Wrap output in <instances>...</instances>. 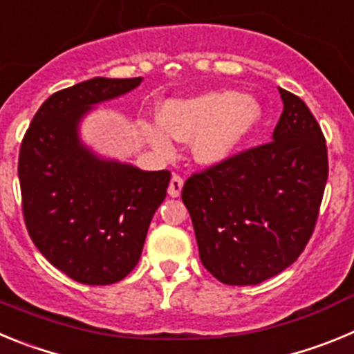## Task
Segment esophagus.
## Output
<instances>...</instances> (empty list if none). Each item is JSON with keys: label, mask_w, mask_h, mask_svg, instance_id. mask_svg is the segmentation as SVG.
Here are the masks:
<instances>
[{"label": "esophagus", "mask_w": 354, "mask_h": 354, "mask_svg": "<svg viewBox=\"0 0 354 354\" xmlns=\"http://www.w3.org/2000/svg\"><path fill=\"white\" fill-rule=\"evenodd\" d=\"M184 180L180 175H174L170 180V186H168V195L170 196H179L180 192H183Z\"/></svg>", "instance_id": "1"}]
</instances>
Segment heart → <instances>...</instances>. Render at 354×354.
Instances as JSON below:
<instances>
[{"label": "heart", "mask_w": 354, "mask_h": 354, "mask_svg": "<svg viewBox=\"0 0 354 354\" xmlns=\"http://www.w3.org/2000/svg\"><path fill=\"white\" fill-rule=\"evenodd\" d=\"M261 118V106L253 97L234 90H216L187 99H171L159 109V127H149L147 136L162 152L171 149L174 138H195L193 152L204 165H216L232 156Z\"/></svg>", "instance_id": "1"}]
</instances>
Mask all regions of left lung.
I'll return each mask as SVG.
<instances>
[{
  "instance_id": "8db88e82",
  "label": "left lung",
  "mask_w": 354,
  "mask_h": 354,
  "mask_svg": "<svg viewBox=\"0 0 354 354\" xmlns=\"http://www.w3.org/2000/svg\"><path fill=\"white\" fill-rule=\"evenodd\" d=\"M280 90L273 140L195 171L184 183L200 261L227 286L282 273L314 234L328 180L326 140L298 95Z\"/></svg>"
}]
</instances>
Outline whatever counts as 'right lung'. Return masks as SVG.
I'll use <instances>...</instances> for the list:
<instances>
[{"label":"right lung","mask_w":354,"mask_h":354,"mask_svg":"<svg viewBox=\"0 0 354 354\" xmlns=\"http://www.w3.org/2000/svg\"><path fill=\"white\" fill-rule=\"evenodd\" d=\"M142 77H93L46 99L24 133L19 183L28 234L56 270L109 286L138 264L150 220L171 174L95 158L77 138L93 104L136 88Z\"/></svg>","instance_id":"right-lung-1"}]
</instances>
